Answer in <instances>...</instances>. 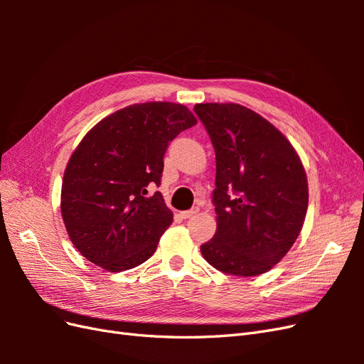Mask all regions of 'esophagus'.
Listing matches in <instances>:
<instances>
[{"mask_svg": "<svg viewBox=\"0 0 364 364\" xmlns=\"http://www.w3.org/2000/svg\"><path fill=\"white\" fill-rule=\"evenodd\" d=\"M197 213H199V208L194 206V208L188 209V211H183V213H181V215H182V218H190V217L196 215Z\"/></svg>", "mask_w": 364, "mask_h": 364, "instance_id": "esophagus-1", "label": "esophagus"}]
</instances>
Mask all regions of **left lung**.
<instances>
[{"label": "left lung", "instance_id": "left-lung-1", "mask_svg": "<svg viewBox=\"0 0 364 364\" xmlns=\"http://www.w3.org/2000/svg\"><path fill=\"white\" fill-rule=\"evenodd\" d=\"M215 151V235L200 246L211 266L257 277L278 264L305 222L308 181L290 141L237 103L194 106Z\"/></svg>", "mask_w": 364, "mask_h": 364}]
</instances>
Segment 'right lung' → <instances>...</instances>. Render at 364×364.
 <instances>
[{
    "instance_id": "right-lung-1",
    "label": "right lung",
    "mask_w": 364,
    "mask_h": 364,
    "mask_svg": "<svg viewBox=\"0 0 364 364\" xmlns=\"http://www.w3.org/2000/svg\"><path fill=\"white\" fill-rule=\"evenodd\" d=\"M197 123L170 102L136 103L107 115L75 147L63 173L60 213L82 255L107 272L155 253L173 213L159 191L168 142Z\"/></svg>"
}]
</instances>
